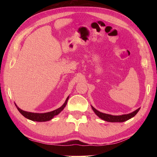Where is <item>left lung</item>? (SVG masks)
<instances>
[{"label":"left lung","mask_w":157,"mask_h":157,"mask_svg":"<svg viewBox=\"0 0 157 157\" xmlns=\"http://www.w3.org/2000/svg\"><path fill=\"white\" fill-rule=\"evenodd\" d=\"M92 106V110L94 111V112L95 113V114L96 115L98 116L101 119L108 122H124L125 121H128V119L134 117L137 114L138 112L139 111V110L140 109V108H139L137 110L134 111V112L129 113V114H125V115H112L106 114V113L100 112L93 107L92 106Z\"/></svg>","instance_id":"1"}]
</instances>
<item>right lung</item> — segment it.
<instances>
[{"instance_id":"obj_1","label":"right lung","mask_w":157,"mask_h":157,"mask_svg":"<svg viewBox=\"0 0 157 157\" xmlns=\"http://www.w3.org/2000/svg\"><path fill=\"white\" fill-rule=\"evenodd\" d=\"M69 96H68L65 102H64L61 107H59V109L55 110V111H52L51 112H48V113H31V112H28V111H23L21 109H19L17 106H16L17 109H18V111L21 114L24 116L25 118H27L28 119H30L32 121H39V122H42V121H49V120H51L55 115H57L61 113L63 109L65 107V106L67 103V101L69 99Z\"/></svg>"}]
</instances>
